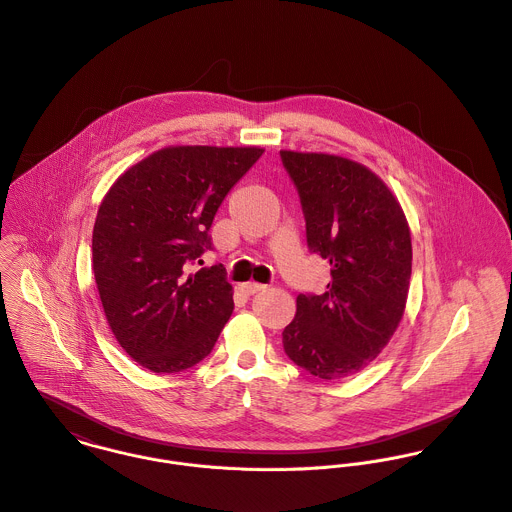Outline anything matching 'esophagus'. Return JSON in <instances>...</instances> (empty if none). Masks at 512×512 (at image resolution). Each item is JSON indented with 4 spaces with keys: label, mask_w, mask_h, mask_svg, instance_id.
<instances>
[{
    "label": "esophagus",
    "mask_w": 512,
    "mask_h": 512,
    "mask_svg": "<svg viewBox=\"0 0 512 512\" xmlns=\"http://www.w3.org/2000/svg\"><path fill=\"white\" fill-rule=\"evenodd\" d=\"M266 286H262V284H256V282H248V284H242L240 286V290L246 294V296H254V294H258V292H262Z\"/></svg>",
    "instance_id": "34e87169"
}]
</instances>
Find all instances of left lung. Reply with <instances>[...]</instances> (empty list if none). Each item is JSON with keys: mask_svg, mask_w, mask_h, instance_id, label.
<instances>
[{"mask_svg": "<svg viewBox=\"0 0 512 512\" xmlns=\"http://www.w3.org/2000/svg\"><path fill=\"white\" fill-rule=\"evenodd\" d=\"M280 157L300 194L308 250L332 266L322 296H298L284 351L320 379H341L369 365L403 318L409 226L385 182L363 165L322 153Z\"/></svg>", "mask_w": 512, "mask_h": 512, "instance_id": "8db88e82", "label": "left lung"}]
</instances>
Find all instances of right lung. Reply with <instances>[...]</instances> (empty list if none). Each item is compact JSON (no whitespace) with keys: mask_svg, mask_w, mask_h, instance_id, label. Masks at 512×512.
I'll list each match as a JSON object with an SVG mask.
<instances>
[{"mask_svg":"<svg viewBox=\"0 0 512 512\" xmlns=\"http://www.w3.org/2000/svg\"><path fill=\"white\" fill-rule=\"evenodd\" d=\"M258 147H169L123 172L93 228V274L121 347L155 373H176L214 347L234 302L222 266H190L212 250L210 226ZM200 262V260H198Z\"/></svg>","mask_w":512,"mask_h":512,"instance_id":"1","label":"right lung"}]
</instances>
